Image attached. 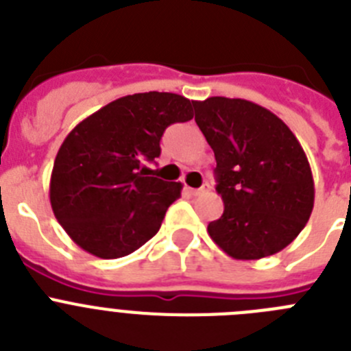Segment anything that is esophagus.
I'll list each match as a JSON object with an SVG mask.
<instances>
[{
  "label": "esophagus",
  "mask_w": 351,
  "mask_h": 351,
  "mask_svg": "<svg viewBox=\"0 0 351 351\" xmlns=\"http://www.w3.org/2000/svg\"><path fill=\"white\" fill-rule=\"evenodd\" d=\"M207 191H209V186H202V188H190V193L191 195H195V197H198V195H204V193H207Z\"/></svg>",
  "instance_id": "1"
}]
</instances>
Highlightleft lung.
<instances>
[{"instance_id": "left-lung-1", "label": "left lung", "mask_w": 351, "mask_h": 351, "mask_svg": "<svg viewBox=\"0 0 351 351\" xmlns=\"http://www.w3.org/2000/svg\"><path fill=\"white\" fill-rule=\"evenodd\" d=\"M193 107L225 204L207 225L210 239L232 258L274 255L300 234L315 204L304 149L280 117L253 101L213 96Z\"/></svg>"}]
</instances>
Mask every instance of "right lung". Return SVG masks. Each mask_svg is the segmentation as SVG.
I'll return each instance as SVG.
<instances>
[{"mask_svg": "<svg viewBox=\"0 0 351 351\" xmlns=\"http://www.w3.org/2000/svg\"><path fill=\"white\" fill-rule=\"evenodd\" d=\"M193 104L173 93L128 95L68 133L49 195L77 246L98 258H121L156 235L182 184L151 178L142 163L160 156L167 126L190 121Z\"/></svg>", "mask_w": 351, "mask_h": 351, "instance_id": "add662e5", "label": "right lung"}]
</instances>
